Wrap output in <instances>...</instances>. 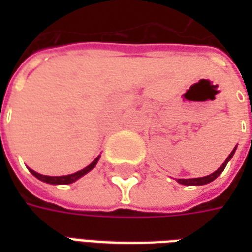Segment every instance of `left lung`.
<instances>
[{
  "mask_svg": "<svg viewBox=\"0 0 252 252\" xmlns=\"http://www.w3.org/2000/svg\"><path fill=\"white\" fill-rule=\"evenodd\" d=\"M238 147V146H236ZM236 147L233 148L232 151H231V154L228 155V158L224 160V163L219 167V169L215 171V173H212V174L206 175V177H201V178H188V180H182V178H178L177 180V182L178 184H181V185H186V186H200V185H206V184H209V182H212V181H215L219 177V175L221 174L222 171H224V169H225V166H227V163L232 159L233 154H235V151H236Z\"/></svg>",
  "mask_w": 252,
  "mask_h": 252,
  "instance_id": "8db88e82",
  "label": "left lung"
}]
</instances>
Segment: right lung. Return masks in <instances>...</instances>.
I'll return each instance as SVG.
<instances>
[{
    "label": "right lung",
    "instance_id": "right-lung-1",
    "mask_svg": "<svg viewBox=\"0 0 252 252\" xmlns=\"http://www.w3.org/2000/svg\"><path fill=\"white\" fill-rule=\"evenodd\" d=\"M98 159L99 155L97 158L94 159L92 163L86 166L85 169L79 170L77 173H74V174H68V175H61V177H50V175H43L39 174V173H36L35 170L30 169L31 174L35 175L37 180L43 181V182H46V184H51V185H68V184H72V182H75L77 180H79L81 177H83L85 174H88L90 170H93L95 167V164L98 163Z\"/></svg>",
    "mask_w": 252,
    "mask_h": 252
}]
</instances>
